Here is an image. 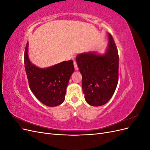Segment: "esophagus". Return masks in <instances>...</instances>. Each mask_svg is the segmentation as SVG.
Here are the masks:
<instances>
[{
    "instance_id": "1",
    "label": "esophagus",
    "mask_w": 150,
    "mask_h": 150,
    "mask_svg": "<svg viewBox=\"0 0 150 150\" xmlns=\"http://www.w3.org/2000/svg\"><path fill=\"white\" fill-rule=\"evenodd\" d=\"M74 68L75 70H78V64H77V62L76 61V60L74 59Z\"/></svg>"
}]
</instances>
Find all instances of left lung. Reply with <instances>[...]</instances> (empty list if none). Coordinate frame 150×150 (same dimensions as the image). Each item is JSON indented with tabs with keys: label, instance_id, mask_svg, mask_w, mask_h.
I'll list each match as a JSON object with an SVG mask.
<instances>
[{
	"label": "left lung",
	"instance_id": "obj_1",
	"mask_svg": "<svg viewBox=\"0 0 150 150\" xmlns=\"http://www.w3.org/2000/svg\"><path fill=\"white\" fill-rule=\"evenodd\" d=\"M106 53L81 54L76 62L83 76L82 87L86 101L89 105H104L111 98L118 83L119 56L111 34Z\"/></svg>",
	"mask_w": 150,
	"mask_h": 150
}]
</instances>
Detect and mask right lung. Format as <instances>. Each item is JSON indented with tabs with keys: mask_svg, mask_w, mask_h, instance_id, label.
I'll return each instance as SVG.
<instances>
[{
	"mask_svg": "<svg viewBox=\"0 0 150 150\" xmlns=\"http://www.w3.org/2000/svg\"><path fill=\"white\" fill-rule=\"evenodd\" d=\"M28 42L24 52V64L29 88L35 96L50 107L64 102L66 88L74 67L72 60L41 69L30 62L28 57Z\"/></svg>",
	"mask_w": 150,
	"mask_h": 150,
	"instance_id": "1",
	"label": "right lung"
}]
</instances>
